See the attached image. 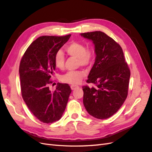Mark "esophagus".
Instances as JSON below:
<instances>
[{
	"label": "esophagus",
	"mask_w": 152,
	"mask_h": 152,
	"mask_svg": "<svg viewBox=\"0 0 152 152\" xmlns=\"http://www.w3.org/2000/svg\"><path fill=\"white\" fill-rule=\"evenodd\" d=\"M78 87H79V86H76V85H72V86H70V88H71L72 90H75Z\"/></svg>",
	"instance_id": "1"
}]
</instances>
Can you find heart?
I'll return each instance as SVG.
<instances>
[{"label":"heart","instance_id":"heart-1","mask_svg":"<svg viewBox=\"0 0 152 152\" xmlns=\"http://www.w3.org/2000/svg\"><path fill=\"white\" fill-rule=\"evenodd\" d=\"M67 54L72 57L77 58V63L81 66H89L92 64L94 59V51L93 48H86V45L80 42L74 41L69 44L65 48ZM55 66L59 69H63L65 65V56L61 51L56 53L54 58ZM86 73L83 70L69 71L63 75L61 80L63 82L70 84H78Z\"/></svg>","mask_w":152,"mask_h":152}]
</instances>
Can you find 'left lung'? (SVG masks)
<instances>
[{
    "label": "left lung",
    "instance_id": "1",
    "mask_svg": "<svg viewBox=\"0 0 152 152\" xmlns=\"http://www.w3.org/2000/svg\"><path fill=\"white\" fill-rule=\"evenodd\" d=\"M80 35L93 41L96 54L87 82L96 87H82L83 105L90 115L106 119L117 112L126 99L130 70L121 47L107 34L96 31Z\"/></svg>",
    "mask_w": 152,
    "mask_h": 152
}]
</instances>
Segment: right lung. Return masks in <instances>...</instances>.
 Masks as SVG:
<instances>
[{
    "instance_id": "1",
    "label": "right lung",
    "mask_w": 152,
    "mask_h": 152,
    "mask_svg": "<svg viewBox=\"0 0 152 152\" xmlns=\"http://www.w3.org/2000/svg\"><path fill=\"white\" fill-rule=\"evenodd\" d=\"M71 35L41 36L26 49L19 66L21 94L28 109L43 123L61 118L71 89L67 83H58L54 91L49 89L56 70L54 58Z\"/></svg>"
}]
</instances>
